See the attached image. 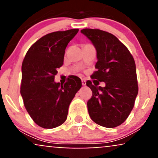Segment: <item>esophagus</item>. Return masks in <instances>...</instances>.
Returning a JSON list of instances; mask_svg holds the SVG:
<instances>
[{"label": "esophagus", "mask_w": 158, "mask_h": 158, "mask_svg": "<svg viewBox=\"0 0 158 158\" xmlns=\"http://www.w3.org/2000/svg\"><path fill=\"white\" fill-rule=\"evenodd\" d=\"M81 84L82 85H86V80H85V79H81Z\"/></svg>", "instance_id": "esophagus-1"}]
</instances>
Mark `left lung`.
Instances as JSON below:
<instances>
[{
    "instance_id": "8db88e82",
    "label": "left lung",
    "mask_w": 158,
    "mask_h": 158,
    "mask_svg": "<svg viewBox=\"0 0 158 158\" xmlns=\"http://www.w3.org/2000/svg\"><path fill=\"white\" fill-rule=\"evenodd\" d=\"M81 32L97 50V71L92 77L106 83L102 88L87 81L93 92L87 103L88 113L97 124L114 128L128 118L138 94L135 60L128 48L109 32L94 29Z\"/></svg>"
}]
</instances>
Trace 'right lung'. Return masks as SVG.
Returning a JSON list of instances; mask_svg holds the SVG:
<instances>
[{
    "label": "right lung",
    "instance_id": "add662e5",
    "mask_svg": "<svg viewBox=\"0 0 158 158\" xmlns=\"http://www.w3.org/2000/svg\"><path fill=\"white\" fill-rule=\"evenodd\" d=\"M79 30L47 34L30 47L21 67V94L23 104L38 126L53 128L66 120L68 108L81 88L79 77L72 76L65 84L54 81L62 66L65 49Z\"/></svg>",
    "mask_w": 158,
    "mask_h": 158
}]
</instances>
